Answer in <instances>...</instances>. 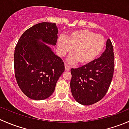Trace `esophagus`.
<instances>
[{
  "label": "esophagus",
  "mask_w": 129,
  "mask_h": 129,
  "mask_svg": "<svg viewBox=\"0 0 129 129\" xmlns=\"http://www.w3.org/2000/svg\"><path fill=\"white\" fill-rule=\"evenodd\" d=\"M65 69H66V71H70L71 68H70V67L69 65L66 64H66H65Z\"/></svg>",
  "instance_id": "obj_1"
}]
</instances>
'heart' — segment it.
Here are the masks:
<instances>
[{"label": "heart", "instance_id": "b5f03b06", "mask_svg": "<svg viewBox=\"0 0 129 129\" xmlns=\"http://www.w3.org/2000/svg\"><path fill=\"white\" fill-rule=\"evenodd\" d=\"M105 45L104 37L89 30H77L70 32L65 39H58L57 46L61 55H66L73 49L70 62L78 61L86 65L94 60L103 51Z\"/></svg>", "mask_w": 129, "mask_h": 129}]
</instances>
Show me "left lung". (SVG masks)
<instances>
[{"label": "left lung", "mask_w": 129, "mask_h": 129, "mask_svg": "<svg viewBox=\"0 0 129 129\" xmlns=\"http://www.w3.org/2000/svg\"><path fill=\"white\" fill-rule=\"evenodd\" d=\"M114 53L109 39L102 55L77 69H71V89L75 101L84 105H92L105 95L112 80Z\"/></svg>", "instance_id": "8db88e82"}]
</instances>
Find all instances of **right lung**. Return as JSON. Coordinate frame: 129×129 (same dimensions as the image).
I'll return each instance as SVG.
<instances>
[{"label":"right lung","mask_w":129,"mask_h":129,"mask_svg":"<svg viewBox=\"0 0 129 129\" xmlns=\"http://www.w3.org/2000/svg\"><path fill=\"white\" fill-rule=\"evenodd\" d=\"M57 33L55 23H39L26 30L15 46V79L23 93L30 99L39 101L50 97L64 71L62 58L39 41L55 45Z\"/></svg>","instance_id":"1"}]
</instances>
